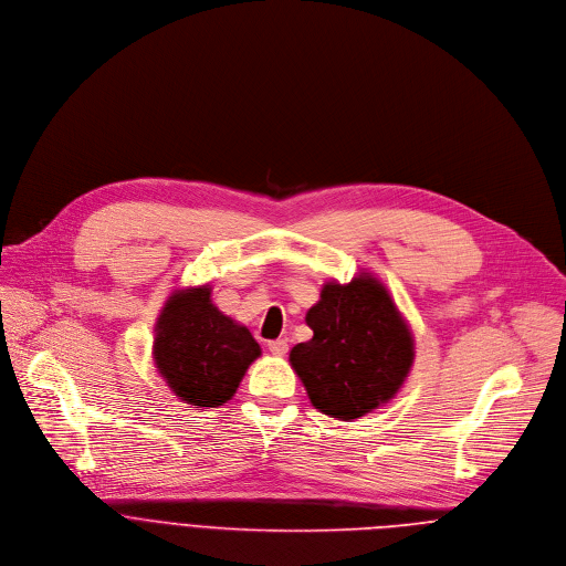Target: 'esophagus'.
Here are the masks:
<instances>
[{
	"label": "esophagus",
	"instance_id": "esophagus-1",
	"mask_svg": "<svg viewBox=\"0 0 566 566\" xmlns=\"http://www.w3.org/2000/svg\"><path fill=\"white\" fill-rule=\"evenodd\" d=\"M268 348H270V353H272V355H276V357H285V355H287V350H290V346H287L285 338H276V342H270V344H268Z\"/></svg>",
	"mask_w": 566,
	"mask_h": 566
}]
</instances>
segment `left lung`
<instances>
[{"instance_id":"8db88e82","label":"left lung","mask_w":566,"mask_h":566,"mask_svg":"<svg viewBox=\"0 0 566 566\" xmlns=\"http://www.w3.org/2000/svg\"><path fill=\"white\" fill-rule=\"evenodd\" d=\"M305 321L314 336L292 348L290 364L314 408L348 421L397 395L415 342L384 283L370 274L325 283Z\"/></svg>"}]
</instances>
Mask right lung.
<instances>
[{"label":"right lung","instance_id":"1","mask_svg":"<svg viewBox=\"0 0 566 566\" xmlns=\"http://www.w3.org/2000/svg\"><path fill=\"white\" fill-rule=\"evenodd\" d=\"M209 285L180 290L165 303L154 359L167 386L185 403L216 408L230 401L261 355L252 332L211 303Z\"/></svg>","mask_w":566,"mask_h":566}]
</instances>
